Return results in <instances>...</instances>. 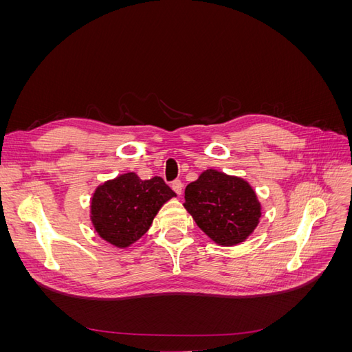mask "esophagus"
Listing matches in <instances>:
<instances>
[{
	"mask_svg": "<svg viewBox=\"0 0 352 352\" xmlns=\"http://www.w3.org/2000/svg\"><path fill=\"white\" fill-rule=\"evenodd\" d=\"M172 189L180 197L184 192V185H182V182H180V180H175V182L172 184Z\"/></svg>",
	"mask_w": 352,
	"mask_h": 352,
	"instance_id": "34e87169",
	"label": "esophagus"
}]
</instances>
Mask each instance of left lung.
Segmentation results:
<instances>
[{
    "mask_svg": "<svg viewBox=\"0 0 352 352\" xmlns=\"http://www.w3.org/2000/svg\"><path fill=\"white\" fill-rule=\"evenodd\" d=\"M184 207L198 228L223 247L247 241L261 217V204L247 180L214 168L186 186Z\"/></svg>",
    "mask_w": 352,
    "mask_h": 352,
    "instance_id": "1",
    "label": "left lung"
}]
</instances>
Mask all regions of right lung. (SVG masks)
Masks as SVG:
<instances>
[{"label": "right lung", "mask_w": 352, "mask_h": 352, "mask_svg": "<svg viewBox=\"0 0 352 352\" xmlns=\"http://www.w3.org/2000/svg\"><path fill=\"white\" fill-rule=\"evenodd\" d=\"M176 197L162 177L142 180L133 172L101 184L91 198V221L100 238L127 248L151 228L166 202Z\"/></svg>", "instance_id": "add662e5"}]
</instances>
